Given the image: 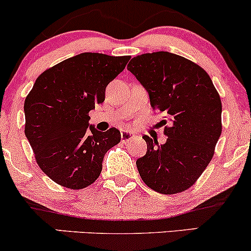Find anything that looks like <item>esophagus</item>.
<instances>
[{
  "label": "esophagus",
  "mask_w": 251,
  "mask_h": 251,
  "mask_svg": "<svg viewBox=\"0 0 251 251\" xmlns=\"http://www.w3.org/2000/svg\"><path fill=\"white\" fill-rule=\"evenodd\" d=\"M132 139H134V136L131 133V132L121 131V140H123L124 143L130 142V140H132Z\"/></svg>",
  "instance_id": "esophagus-1"
}]
</instances>
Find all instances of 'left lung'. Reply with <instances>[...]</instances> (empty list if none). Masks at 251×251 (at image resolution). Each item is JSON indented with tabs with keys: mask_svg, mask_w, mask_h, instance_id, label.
Returning <instances> with one entry per match:
<instances>
[{
	"mask_svg": "<svg viewBox=\"0 0 251 251\" xmlns=\"http://www.w3.org/2000/svg\"><path fill=\"white\" fill-rule=\"evenodd\" d=\"M127 70L147 89L151 107L164 113V125H170L164 128V144L143 136L148 150L136 162L140 177L162 194L186 191L211 162L222 133L218 92L202 68L167 51L134 57Z\"/></svg>",
	"mask_w": 251,
	"mask_h": 251,
	"instance_id": "left-lung-1",
	"label": "left lung"
}]
</instances>
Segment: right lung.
<instances>
[{"instance_id": "obj_1", "label": "right lung", "mask_w": 251, "mask_h": 251, "mask_svg": "<svg viewBox=\"0 0 251 251\" xmlns=\"http://www.w3.org/2000/svg\"><path fill=\"white\" fill-rule=\"evenodd\" d=\"M130 56L83 52L44 71L25 100V134L38 166L70 189L92 184L102 170L104 153L120 142L115 127L101 132L89 125V112Z\"/></svg>"}]
</instances>
